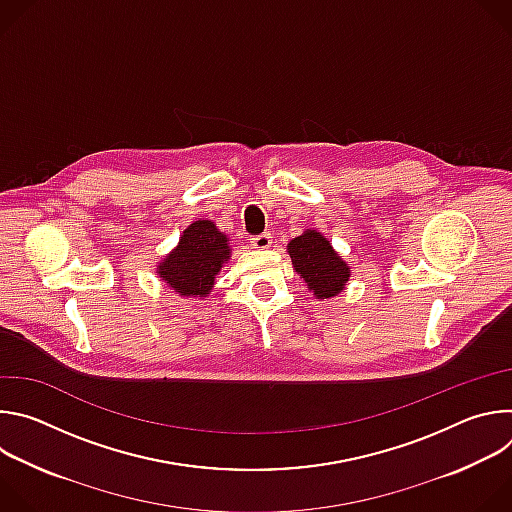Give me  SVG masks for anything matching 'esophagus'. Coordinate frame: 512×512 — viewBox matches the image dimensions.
<instances>
[{"label": "esophagus", "mask_w": 512, "mask_h": 512, "mask_svg": "<svg viewBox=\"0 0 512 512\" xmlns=\"http://www.w3.org/2000/svg\"><path fill=\"white\" fill-rule=\"evenodd\" d=\"M271 243H273V237H271L269 233H263V235H257V237H253V239H251V245H253L255 249H259V251L269 249V247H271Z\"/></svg>", "instance_id": "34e87169"}]
</instances>
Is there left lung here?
Listing matches in <instances>:
<instances>
[{
  "mask_svg": "<svg viewBox=\"0 0 512 512\" xmlns=\"http://www.w3.org/2000/svg\"><path fill=\"white\" fill-rule=\"evenodd\" d=\"M291 265L304 279L316 300L336 298L346 287L352 271L332 243L316 229H306L287 243Z\"/></svg>",
  "mask_w": 512,
  "mask_h": 512,
  "instance_id": "obj_1",
  "label": "left lung"
}]
</instances>
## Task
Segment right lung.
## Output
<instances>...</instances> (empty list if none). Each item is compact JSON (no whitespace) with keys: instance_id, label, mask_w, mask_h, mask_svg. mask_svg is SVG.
Wrapping results in <instances>:
<instances>
[{"instance_id":"obj_1","label":"right lung","mask_w":512,"mask_h":512,"mask_svg":"<svg viewBox=\"0 0 512 512\" xmlns=\"http://www.w3.org/2000/svg\"><path fill=\"white\" fill-rule=\"evenodd\" d=\"M231 253L229 237L200 218L184 229L178 245L156 265V273L178 296L204 300Z\"/></svg>"}]
</instances>
